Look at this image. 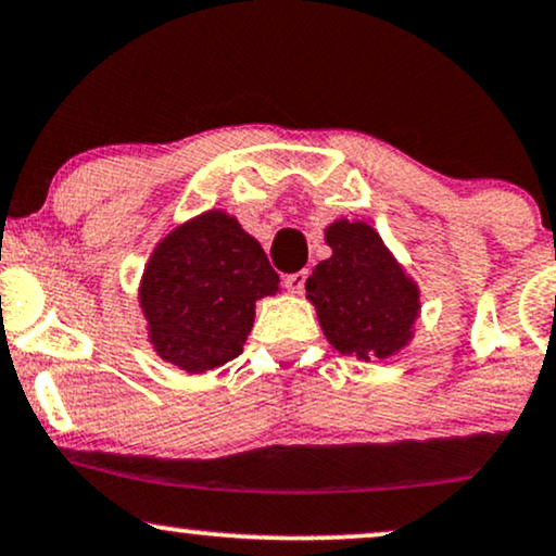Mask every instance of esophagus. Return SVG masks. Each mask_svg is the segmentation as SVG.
<instances>
[{"label":"esophagus","mask_w":556,"mask_h":556,"mask_svg":"<svg viewBox=\"0 0 556 556\" xmlns=\"http://www.w3.org/2000/svg\"><path fill=\"white\" fill-rule=\"evenodd\" d=\"M305 279H307V271H295V274H287L285 277V287L290 292H295V295H300V292L305 290Z\"/></svg>","instance_id":"1"}]
</instances>
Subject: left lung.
<instances>
[{
  "label": "left lung",
  "instance_id": "obj_1",
  "mask_svg": "<svg viewBox=\"0 0 556 556\" xmlns=\"http://www.w3.org/2000/svg\"><path fill=\"white\" fill-rule=\"evenodd\" d=\"M331 256L307 277L320 329L342 354L383 359L409 344L419 290L370 225L337 219L326 230Z\"/></svg>",
  "mask_w": 556,
  "mask_h": 556
}]
</instances>
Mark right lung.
Listing matches in <instances>:
<instances>
[{
	"label": "right lung",
	"instance_id": "obj_1",
	"mask_svg": "<svg viewBox=\"0 0 556 556\" xmlns=\"http://www.w3.org/2000/svg\"><path fill=\"white\" fill-rule=\"evenodd\" d=\"M277 290L279 274L258 240L236 217L212 210L157 245L139 303L160 357L186 372H206L243 352L256 300Z\"/></svg>",
	"mask_w": 556,
	"mask_h": 556
}]
</instances>
